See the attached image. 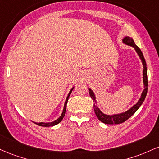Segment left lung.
<instances>
[{
    "label": "left lung",
    "mask_w": 159,
    "mask_h": 159,
    "mask_svg": "<svg viewBox=\"0 0 159 159\" xmlns=\"http://www.w3.org/2000/svg\"><path fill=\"white\" fill-rule=\"evenodd\" d=\"M123 43L126 44V45L132 46L134 48L135 51L137 52V55L140 57V60H141L143 66V85H144V89L143 91L141 96H140V99L138 100L137 103H135L134 105L127 110V111L124 112V113H119V114H113V115H107L101 112V110L98 107L97 101H96V97L94 95V93L93 91L90 88H89V94H90L91 98L93 100L94 102V113L96 114V116L98 117V119H99L101 122H102L104 124L107 125H113V124H120L125 122L127 119H128L131 116L134 115V113L138 110L139 107L142 105V103H143L144 100L146 98V96L147 94V90H148V80H147V63H146L145 58H144L143 55L141 50L140 49V48L137 46L136 44L134 43V41L133 40V39L130 37H125L122 39Z\"/></svg>",
    "instance_id": "obj_1"
}]
</instances>
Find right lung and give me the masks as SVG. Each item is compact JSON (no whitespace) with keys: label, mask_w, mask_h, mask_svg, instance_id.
Masks as SVG:
<instances>
[{"label":"right lung","mask_w":159,"mask_h":159,"mask_svg":"<svg viewBox=\"0 0 159 159\" xmlns=\"http://www.w3.org/2000/svg\"><path fill=\"white\" fill-rule=\"evenodd\" d=\"M74 87H73V88L70 89V92H69L68 95H67V99H66L65 103V106H64L63 112H62L61 115L60 116L59 118H58V119H56V120L53 121V122H34L35 124H37V125H39V126H43V127H50V126H54V125H56L58 124V123L61 122V120H62V119H63L64 116H65V115L66 107H67V101H68V98H69V96L70 95L71 92H72V91H73V89H74Z\"/></svg>","instance_id":"add662e5"}]
</instances>
